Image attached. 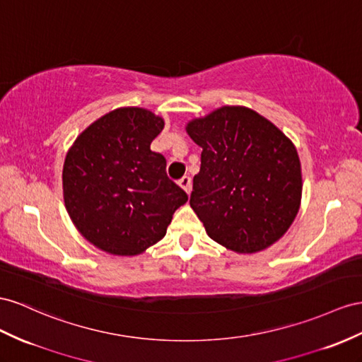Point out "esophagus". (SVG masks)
<instances>
[{"instance_id": "34e87169", "label": "esophagus", "mask_w": 362, "mask_h": 362, "mask_svg": "<svg viewBox=\"0 0 362 362\" xmlns=\"http://www.w3.org/2000/svg\"><path fill=\"white\" fill-rule=\"evenodd\" d=\"M179 187L187 194L191 192V177H189V175H185V177H182L179 180Z\"/></svg>"}]
</instances>
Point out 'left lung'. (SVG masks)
Instances as JSON below:
<instances>
[{
  "instance_id": "1",
  "label": "left lung",
  "mask_w": 362,
  "mask_h": 362,
  "mask_svg": "<svg viewBox=\"0 0 362 362\" xmlns=\"http://www.w3.org/2000/svg\"><path fill=\"white\" fill-rule=\"evenodd\" d=\"M202 146L189 205L206 234L230 251L254 254L280 240L298 214L301 163L271 120L246 107H221L187 125Z\"/></svg>"
}]
</instances>
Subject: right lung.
Wrapping results in <instances>:
<instances>
[{
    "label": "right lung",
    "mask_w": 362,
    "mask_h": 362,
    "mask_svg": "<svg viewBox=\"0 0 362 362\" xmlns=\"http://www.w3.org/2000/svg\"><path fill=\"white\" fill-rule=\"evenodd\" d=\"M163 119L124 107L86 128L62 170L64 202L91 245L113 255H137L166 234L175 209L188 200L166 175V160L151 151Z\"/></svg>",
    "instance_id": "obj_1"
}]
</instances>
